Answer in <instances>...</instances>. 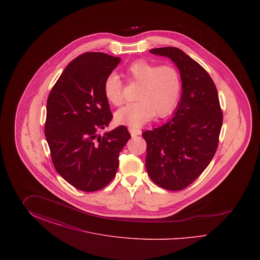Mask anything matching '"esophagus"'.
<instances>
[{"instance_id": "obj_1", "label": "esophagus", "mask_w": 260, "mask_h": 260, "mask_svg": "<svg viewBox=\"0 0 260 260\" xmlns=\"http://www.w3.org/2000/svg\"><path fill=\"white\" fill-rule=\"evenodd\" d=\"M128 131H129V133H131L132 136H136L141 135V131H140V128H136V127L129 126V127H128Z\"/></svg>"}]
</instances>
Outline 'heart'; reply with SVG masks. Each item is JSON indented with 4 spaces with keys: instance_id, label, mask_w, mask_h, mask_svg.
<instances>
[{
    "instance_id": "obj_1",
    "label": "heart",
    "mask_w": 260,
    "mask_h": 260,
    "mask_svg": "<svg viewBox=\"0 0 260 260\" xmlns=\"http://www.w3.org/2000/svg\"><path fill=\"white\" fill-rule=\"evenodd\" d=\"M127 80L139 85L137 101L128 103L116 112V121L128 126L139 127L155 115L166 117L176 108L182 93V80L178 70L170 65L139 59L125 70ZM104 95L113 105L124 101V84L116 73H110L103 83Z\"/></svg>"
}]
</instances>
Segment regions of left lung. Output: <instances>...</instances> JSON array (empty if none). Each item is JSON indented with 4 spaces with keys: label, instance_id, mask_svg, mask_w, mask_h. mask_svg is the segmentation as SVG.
<instances>
[{
    "label": "left lung",
    "instance_id": "obj_1",
    "mask_svg": "<svg viewBox=\"0 0 260 260\" xmlns=\"http://www.w3.org/2000/svg\"><path fill=\"white\" fill-rule=\"evenodd\" d=\"M177 66L182 93L173 118L142 134L147 143L146 170L152 181L164 189L179 191L190 185L212 160L223 122L216 87L209 73L182 50H150Z\"/></svg>",
    "mask_w": 260,
    "mask_h": 260
}]
</instances>
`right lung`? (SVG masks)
<instances>
[{
  "label": "right lung",
  "mask_w": 260,
  "mask_h": 260,
  "mask_svg": "<svg viewBox=\"0 0 260 260\" xmlns=\"http://www.w3.org/2000/svg\"><path fill=\"white\" fill-rule=\"evenodd\" d=\"M120 61L103 52L79 55L64 69L47 102L45 136L51 161L67 182L85 192L110 183L131 138L124 125L99 136L113 118L103 83Z\"/></svg>",
  "instance_id": "1"
}]
</instances>
